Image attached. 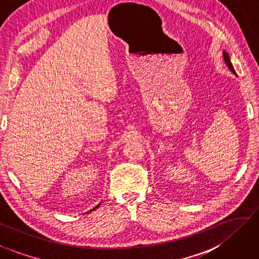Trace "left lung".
I'll return each mask as SVG.
<instances>
[{"label":"left lung","mask_w":259,"mask_h":259,"mask_svg":"<svg viewBox=\"0 0 259 259\" xmlns=\"http://www.w3.org/2000/svg\"><path fill=\"white\" fill-rule=\"evenodd\" d=\"M223 59H224V62H225V64L228 65V68H229L230 70H231V72H233L234 74H236V71H234L233 65H232V63H231V60H230L229 53H227V52H225V51H223Z\"/></svg>","instance_id":"1"}]
</instances>
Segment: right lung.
Here are the masks:
<instances>
[{
  "label": "right lung",
  "instance_id": "obj_1",
  "mask_svg": "<svg viewBox=\"0 0 259 259\" xmlns=\"http://www.w3.org/2000/svg\"><path fill=\"white\" fill-rule=\"evenodd\" d=\"M100 205H101V204H98L97 206H95V207H94L93 209H91V211H92V210H95V209H96V208H97V207H98V206H100Z\"/></svg>",
  "mask_w": 259,
  "mask_h": 259
}]
</instances>
